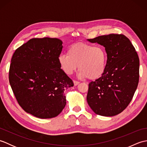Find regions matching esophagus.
I'll return each mask as SVG.
<instances>
[{
    "instance_id": "1",
    "label": "esophagus",
    "mask_w": 147,
    "mask_h": 147,
    "mask_svg": "<svg viewBox=\"0 0 147 147\" xmlns=\"http://www.w3.org/2000/svg\"><path fill=\"white\" fill-rule=\"evenodd\" d=\"M73 83H74V85H75V86L78 85V84L80 83V82H77V81H75V80H74V81H73Z\"/></svg>"
}]
</instances>
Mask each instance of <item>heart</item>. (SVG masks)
Returning a JSON list of instances; mask_svg holds the SVG:
<instances>
[{
    "label": "heart",
    "instance_id": "heart-1",
    "mask_svg": "<svg viewBox=\"0 0 147 147\" xmlns=\"http://www.w3.org/2000/svg\"><path fill=\"white\" fill-rule=\"evenodd\" d=\"M58 61L62 70L67 75L73 74L78 67L80 78L96 80L105 73L107 54L102 46L78 43L67 49V54L59 55Z\"/></svg>",
    "mask_w": 147,
    "mask_h": 147
}]
</instances>
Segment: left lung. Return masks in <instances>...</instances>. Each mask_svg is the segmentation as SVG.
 I'll return each instance as SVG.
<instances>
[{"label": "left lung", "instance_id": "8db88e82", "mask_svg": "<svg viewBox=\"0 0 147 147\" xmlns=\"http://www.w3.org/2000/svg\"><path fill=\"white\" fill-rule=\"evenodd\" d=\"M88 41L104 47L107 62L104 75L89 83L87 102L95 114L114 116L127 107L138 86V55L130 40L122 34L99 36Z\"/></svg>", "mask_w": 147, "mask_h": 147}]
</instances>
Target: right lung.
<instances>
[{
	"label": "right lung",
	"mask_w": 147,
	"mask_h": 147,
	"mask_svg": "<svg viewBox=\"0 0 147 147\" xmlns=\"http://www.w3.org/2000/svg\"><path fill=\"white\" fill-rule=\"evenodd\" d=\"M62 42L32 38L16 50L9 80L15 97L27 113L41 119L55 117L66 104L64 91L74 86L59 65Z\"/></svg>",
	"instance_id": "1"
}]
</instances>
